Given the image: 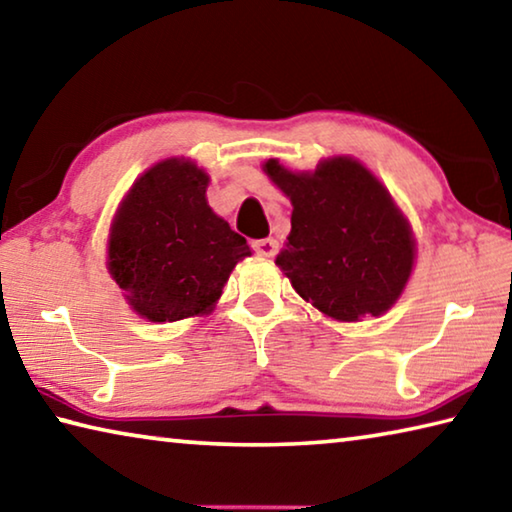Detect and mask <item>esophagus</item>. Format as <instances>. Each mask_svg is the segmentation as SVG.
<instances>
[{
	"label": "esophagus",
	"mask_w": 512,
	"mask_h": 512,
	"mask_svg": "<svg viewBox=\"0 0 512 512\" xmlns=\"http://www.w3.org/2000/svg\"><path fill=\"white\" fill-rule=\"evenodd\" d=\"M253 248H255V253H257L259 257H273V255L277 253V241H275L273 237L259 239V241H255Z\"/></svg>",
	"instance_id": "esophagus-1"
}]
</instances>
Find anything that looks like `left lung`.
Returning a JSON list of instances; mask_svg holds the SVG:
<instances>
[{"mask_svg":"<svg viewBox=\"0 0 512 512\" xmlns=\"http://www.w3.org/2000/svg\"><path fill=\"white\" fill-rule=\"evenodd\" d=\"M293 205L287 244L275 264L298 296L327 318L357 323L391 309L415 264L411 223L366 164L332 155L314 171L262 164Z\"/></svg>","mask_w":512,"mask_h":512,"instance_id":"obj_1","label":"left lung"}]
</instances>
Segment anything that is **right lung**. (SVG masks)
Masks as SVG:
<instances>
[{
	"label": "right lung",
	"instance_id": "add662e5",
	"mask_svg": "<svg viewBox=\"0 0 512 512\" xmlns=\"http://www.w3.org/2000/svg\"><path fill=\"white\" fill-rule=\"evenodd\" d=\"M210 176L189 158L146 169L110 223L106 266L137 316L151 323L212 314L246 239L207 203Z\"/></svg>",
	"mask_w": 512,
	"mask_h": 512
}]
</instances>
